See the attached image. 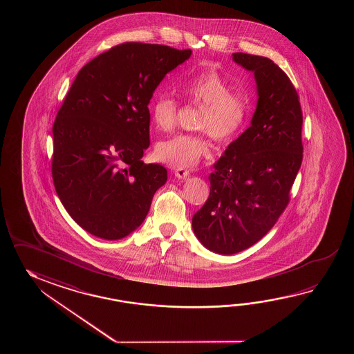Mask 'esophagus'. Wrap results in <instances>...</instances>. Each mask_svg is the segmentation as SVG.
<instances>
[{"label":"esophagus","mask_w":354,"mask_h":354,"mask_svg":"<svg viewBox=\"0 0 354 354\" xmlns=\"http://www.w3.org/2000/svg\"><path fill=\"white\" fill-rule=\"evenodd\" d=\"M174 174L177 178H182V180L187 178L188 176H189V172H188L187 169H183V168H174Z\"/></svg>","instance_id":"obj_1"}]
</instances>
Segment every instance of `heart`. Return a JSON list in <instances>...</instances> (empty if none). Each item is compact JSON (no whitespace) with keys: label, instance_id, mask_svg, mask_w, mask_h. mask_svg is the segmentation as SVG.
I'll return each mask as SVG.
<instances>
[{"label":"heart","instance_id":"heart-1","mask_svg":"<svg viewBox=\"0 0 354 354\" xmlns=\"http://www.w3.org/2000/svg\"><path fill=\"white\" fill-rule=\"evenodd\" d=\"M191 102L201 107L197 128L209 133L218 142H229L244 128L248 116V102L241 95L234 93L229 83L216 72L194 75L182 86ZM154 127L169 131L177 119V102L168 95L154 100L151 106ZM211 145L203 136L178 134L160 142L156 154L162 162L178 168L194 167L210 153Z\"/></svg>","mask_w":354,"mask_h":354}]
</instances>
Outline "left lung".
Wrapping results in <instances>:
<instances>
[{
  "label": "left lung",
  "instance_id": "left-lung-1",
  "mask_svg": "<svg viewBox=\"0 0 354 354\" xmlns=\"http://www.w3.org/2000/svg\"><path fill=\"white\" fill-rule=\"evenodd\" d=\"M253 72L256 111L209 176L210 195L192 218L196 238L218 254H235L261 241L286 209L302 162V111L286 73L271 59L234 53Z\"/></svg>",
  "mask_w": 354,
  "mask_h": 354
}]
</instances>
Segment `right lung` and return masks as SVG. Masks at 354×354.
I'll list each match as a JSON object with an SVG mask.
<instances>
[{"label":"right lung","instance_id":"obj_1","mask_svg":"<svg viewBox=\"0 0 354 354\" xmlns=\"http://www.w3.org/2000/svg\"><path fill=\"white\" fill-rule=\"evenodd\" d=\"M158 44L124 43L78 72L53 125L54 187L86 232L119 241L142 225L167 169L143 163L148 105L167 73L191 57Z\"/></svg>","mask_w":354,"mask_h":354}]
</instances>
